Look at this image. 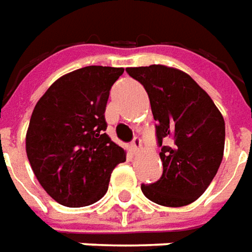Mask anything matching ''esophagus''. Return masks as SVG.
Wrapping results in <instances>:
<instances>
[{"instance_id": "esophagus-1", "label": "esophagus", "mask_w": 252, "mask_h": 252, "mask_svg": "<svg viewBox=\"0 0 252 252\" xmlns=\"http://www.w3.org/2000/svg\"><path fill=\"white\" fill-rule=\"evenodd\" d=\"M140 149H142V140L139 138H135L131 143V150L133 153H138V152H140Z\"/></svg>"}]
</instances>
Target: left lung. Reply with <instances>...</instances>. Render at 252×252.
I'll use <instances>...</instances> for the list:
<instances>
[{
    "mask_svg": "<svg viewBox=\"0 0 252 252\" xmlns=\"http://www.w3.org/2000/svg\"><path fill=\"white\" fill-rule=\"evenodd\" d=\"M126 71L148 92L161 146V178L140 189L156 204H191L210 186L222 162L225 120L210 95L179 68L152 64ZM165 139L168 147L162 146Z\"/></svg>",
    "mask_w": 252,
    "mask_h": 252,
    "instance_id": "1",
    "label": "left lung"
}]
</instances>
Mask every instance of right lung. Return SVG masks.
<instances>
[{"instance_id":"obj_1","label":"right lung","mask_w":252,"mask_h":252,"mask_svg":"<svg viewBox=\"0 0 252 252\" xmlns=\"http://www.w3.org/2000/svg\"><path fill=\"white\" fill-rule=\"evenodd\" d=\"M123 67L87 66L58 78L40 97L26 133L32 172L55 201L85 207L103 197L126 152L106 131L104 110Z\"/></svg>"}]
</instances>
